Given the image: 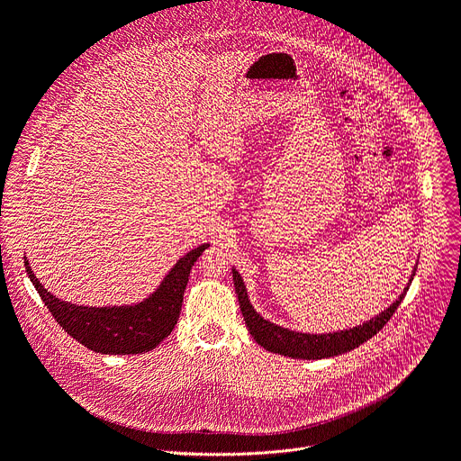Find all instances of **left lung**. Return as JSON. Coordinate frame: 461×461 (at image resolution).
<instances>
[{"label":"left lung","mask_w":461,"mask_h":461,"mask_svg":"<svg viewBox=\"0 0 461 461\" xmlns=\"http://www.w3.org/2000/svg\"><path fill=\"white\" fill-rule=\"evenodd\" d=\"M233 285H235V292H237V299H239V307H241V312L245 316V324H247L250 335L256 339V343L262 345L269 352L283 354V356L295 357V359L331 357V356L350 352V350L357 348L359 345H364L373 335H376L388 324V320L397 311V307L402 305L403 297L409 290V288H405L403 294L395 299V303H392L386 311L378 312L375 318H371L369 322H366L362 326L345 330V331H335V333L311 335V333H299V331L275 326L259 316L249 302L247 288L243 285L241 275H239L235 269H233Z\"/></svg>","instance_id":"8db88e82"}]
</instances>
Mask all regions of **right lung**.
Returning <instances> with one entry per match:
<instances>
[{
	"label": "right lung",
	"mask_w": 461,
	"mask_h": 461,
	"mask_svg": "<svg viewBox=\"0 0 461 461\" xmlns=\"http://www.w3.org/2000/svg\"><path fill=\"white\" fill-rule=\"evenodd\" d=\"M209 245L178 259L159 288L130 307H78L52 295L39 283L28 262V276L59 328L99 354H141L156 348L173 331L181 314L190 269Z\"/></svg>",
	"instance_id": "1"
}]
</instances>
